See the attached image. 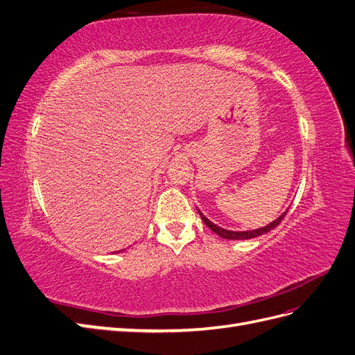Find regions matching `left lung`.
<instances>
[{
  "label": "left lung",
  "instance_id": "8db88e82",
  "mask_svg": "<svg viewBox=\"0 0 355 355\" xmlns=\"http://www.w3.org/2000/svg\"><path fill=\"white\" fill-rule=\"evenodd\" d=\"M198 213H200V216H201L202 222L206 223L207 227H209L213 232H216V234L219 235V237L227 239V240H249V239L259 237V235H262V234H265V232H270L271 230H274L275 227H278V225H280V222L284 219L287 211H284L280 218H277V219H275L274 222H271L270 225H266V227L259 228V230H253V231H228V230H223V228H219L218 225H214L213 222H210L206 216H204V214H202L200 210H198Z\"/></svg>",
  "mask_w": 355,
  "mask_h": 355
}]
</instances>
